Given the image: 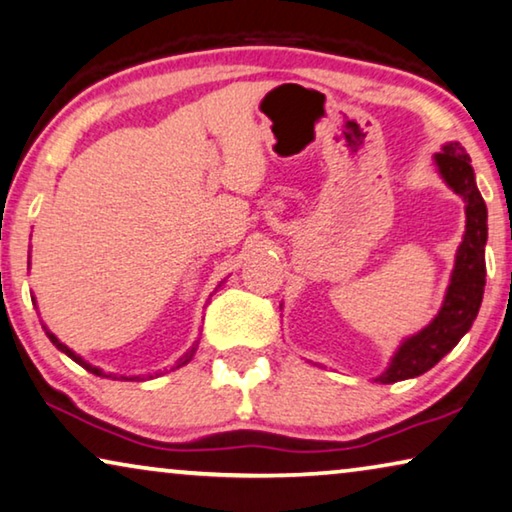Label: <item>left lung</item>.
<instances>
[{"instance_id":"8db88e82","label":"left lung","mask_w":512,"mask_h":512,"mask_svg":"<svg viewBox=\"0 0 512 512\" xmlns=\"http://www.w3.org/2000/svg\"><path fill=\"white\" fill-rule=\"evenodd\" d=\"M469 154L460 143H446L435 154V164L442 180L465 200V237L458 248L451 285L446 289L442 310L417 335L405 339L394 353L389 367L376 378L389 385L396 380L415 378L433 369L446 353L456 346L462 335L472 328L485 289V241H488V207L474 180Z\"/></svg>"}]
</instances>
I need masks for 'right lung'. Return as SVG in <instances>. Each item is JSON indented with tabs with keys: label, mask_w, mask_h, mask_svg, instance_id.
I'll return each instance as SVG.
<instances>
[{
	"label": "right lung",
	"mask_w": 512,
	"mask_h": 512,
	"mask_svg": "<svg viewBox=\"0 0 512 512\" xmlns=\"http://www.w3.org/2000/svg\"><path fill=\"white\" fill-rule=\"evenodd\" d=\"M218 287H221V285H218ZM45 332H47V337H50V342H52V344H54L56 348H59V351H61V353H66L70 360H75V362L79 364V367H84L86 371H91V373H95V376H102V378H109V376H111V373H109V376H107V373H104L102 369H97V367H93V364H88V362H86L84 358H79V355H77L75 351H72V348H68L66 344H63V342H59V337H56V335H52V332H50V330H47V328H45ZM196 348H198V342L191 346V351H189V353H186V355H184V358H180V360H177V364H175V369H180V367H184V364H186V362H189V360L193 358V353H196ZM120 378H125V376H120ZM150 378H152V376H150ZM127 380H143V378H141V376H132V378H127Z\"/></svg>",
	"instance_id": "add662e5"
}]
</instances>
